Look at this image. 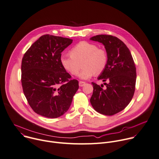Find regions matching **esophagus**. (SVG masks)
Segmentation results:
<instances>
[{
	"instance_id": "obj_1",
	"label": "esophagus",
	"mask_w": 159,
	"mask_h": 159,
	"mask_svg": "<svg viewBox=\"0 0 159 159\" xmlns=\"http://www.w3.org/2000/svg\"><path fill=\"white\" fill-rule=\"evenodd\" d=\"M79 84L80 87H83V86L85 84V82H83V81H80L79 83Z\"/></svg>"
}]
</instances>
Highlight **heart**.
Masks as SVG:
<instances>
[{
  "label": "heart",
  "mask_w": 159,
  "mask_h": 159,
  "mask_svg": "<svg viewBox=\"0 0 159 159\" xmlns=\"http://www.w3.org/2000/svg\"><path fill=\"white\" fill-rule=\"evenodd\" d=\"M70 56H62L60 63L63 68L71 75H77L82 66L83 67L78 76L80 79L86 80L94 74L99 75L105 70L108 56L104 49L86 41L76 44L70 50Z\"/></svg>",
  "instance_id": "heart-1"
}]
</instances>
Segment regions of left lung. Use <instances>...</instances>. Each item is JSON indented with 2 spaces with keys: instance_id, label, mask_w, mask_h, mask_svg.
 Listing matches in <instances>:
<instances>
[{
  "instance_id": "1",
  "label": "left lung",
  "mask_w": 159,
  "mask_h": 159,
  "mask_svg": "<svg viewBox=\"0 0 159 159\" xmlns=\"http://www.w3.org/2000/svg\"><path fill=\"white\" fill-rule=\"evenodd\" d=\"M105 46L108 62L105 70L98 77L103 82L100 85L92 82L93 93L90 102L98 113L113 115L123 110L133 97L136 80L135 64L128 48L116 37L98 35L90 39Z\"/></svg>"
}]
</instances>
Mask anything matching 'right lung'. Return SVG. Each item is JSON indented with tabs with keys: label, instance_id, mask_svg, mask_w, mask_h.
Listing matches in <instances>:
<instances>
[{
	"label": "right lung",
	"instance_id": "right-lung-1",
	"mask_svg": "<svg viewBox=\"0 0 159 159\" xmlns=\"http://www.w3.org/2000/svg\"><path fill=\"white\" fill-rule=\"evenodd\" d=\"M73 40L44 35L23 56L21 84L33 110L43 117L54 119L69 109L79 89V82L71 79L60 63L61 52Z\"/></svg>",
	"mask_w": 159,
	"mask_h": 159
}]
</instances>
